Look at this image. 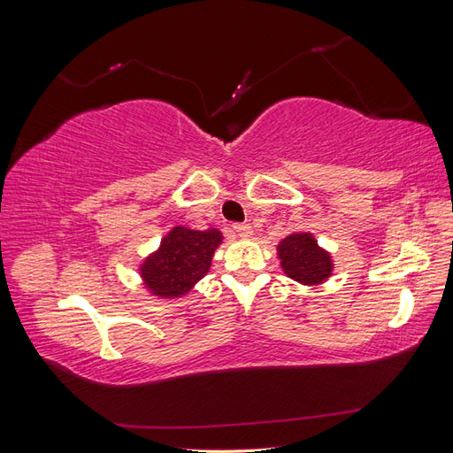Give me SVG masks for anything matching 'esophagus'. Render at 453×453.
I'll list each match as a JSON object with an SVG mask.
<instances>
[{"label":"esophagus","mask_w":453,"mask_h":453,"mask_svg":"<svg viewBox=\"0 0 453 453\" xmlns=\"http://www.w3.org/2000/svg\"><path fill=\"white\" fill-rule=\"evenodd\" d=\"M232 228H234V232L240 238H250L253 234V228L248 223H236Z\"/></svg>","instance_id":"obj_1"}]
</instances>
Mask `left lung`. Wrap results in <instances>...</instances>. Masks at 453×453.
<instances>
[{"label": "left lung", "instance_id": "left-lung-1", "mask_svg": "<svg viewBox=\"0 0 453 453\" xmlns=\"http://www.w3.org/2000/svg\"><path fill=\"white\" fill-rule=\"evenodd\" d=\"M278 253L287 276L304 285L321 283L333 272L331 257L310 234L287 236L278 245Z\"/></svg>", "mask_w": 453, "mask_h": 453}]
</instances>
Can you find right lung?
Wrapping results in <instances>:
<instances>
[{
  "label": "right lung",
  "mask_w": 453,
  "mask_h": 453,
  "mask_svg": "<svg viewBox=\"0 0 453 453\" xmlns=\"http://www.w3.org/2000/svg\"><path fill=\"white\" fill-rule=\"evenodd\" d=\"M219 230H188L175 226L160 250L142 266V276L158 296H180L210 270L213 251L221 243Z\"/></svg>",
  "instance_id": "1"
}]
</instances>
